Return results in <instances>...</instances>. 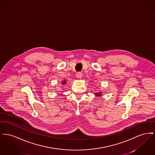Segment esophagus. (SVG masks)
<instances>
[{"label":"esophagus","instance_id":"esophagus-1","mask_svg":"<svg viewBox=\"0 0 155 155\" xmlns=\"http://www.w3.org/2000/svg\"><path fill=\"white\" fill-rule=\"evenodd\" d=\"M76 75H77V78H81V77H82V73H81V72H78V73H77Z\"/></svg>","mask_w":155,"mask_h":155}]
</instances>
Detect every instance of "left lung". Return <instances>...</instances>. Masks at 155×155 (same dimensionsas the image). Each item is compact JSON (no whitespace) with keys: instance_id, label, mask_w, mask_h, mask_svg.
<instances>
[{"instance_id":"8db88e82","label":"left lung","mask_w":155,"mask_h":155,"mask_svg":"<svg viewBox=\"0 0 155 155\" xmlns=\"http://www.w3.org/2000/svg\"><path fill=\"white\" fill-rule=\"evenodd\" d=\"M97 94H98V93H97ZM99 95H101V93H100V94ZM98 96H100V95H98Z\"/></svg>"}]
</instances>
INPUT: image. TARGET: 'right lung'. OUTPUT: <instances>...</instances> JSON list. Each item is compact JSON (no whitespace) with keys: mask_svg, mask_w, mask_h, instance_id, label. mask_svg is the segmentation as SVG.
<instances>
[{"mask_svg":"<svg viewBox=\"0 0 155 155\" xmlns=\"http://www.w3.org/2000/svg\"><path fill=\"white\" fill-rule=\"evenodd\" d=\"M65 81H63V83H62V84H65Z\"/></svg>","mask_w":155,"mask_h":155,"instance_id":"right-lung-1","label":"right lung"}]
</instances>
